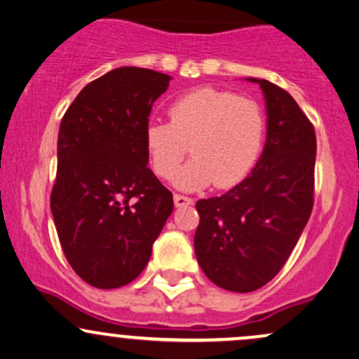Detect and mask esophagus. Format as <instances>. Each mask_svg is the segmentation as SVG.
<instances>
[{"mask_svg":"<svg viewBox=\"0 0 359 359\" xmlns=\"http://www.w3.org/2000/svg\"><path fill=\"white\" fill-rule=\"evenodd\" d=\"M172 200H175V205L178 208H183V206H189L193 203V200L189 196H184V194H178L176 193L175 196H172Z\"/></svg>","mask_w":359,"mask_h":359,"instance_id":"1","label":"esophagus"}]
</instances>
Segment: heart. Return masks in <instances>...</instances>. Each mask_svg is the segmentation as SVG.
Returning <instances> with one entry per match:
<instances>
[{"mask_svg":"<svg viewBox=\"0 0 359 359\" xmlns=\"http://www.w3.org/2000/svg\"><path fill=\"white\" fill-rule=\"evenodd\" d=\"M170 123L151 121L144 130L153 171L170 180L189 151L193 159L176 175L183 189L211 183L236 187L258 161L266 130L258 101L219 88H196L170 104Z\"/></svg>","mask_w":359,"mask_h":359,"instance_id":"obj_1","label":"heart"}]
</instances>
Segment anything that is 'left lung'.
I'll return each instance as SVG.
<instances>
[{
    "label": "left lung",
    "instance_id": "8db88e82",
    "mask_svg": "<svg viewBox=\"0 0 359 359\" xmlns=\"http://www.w3.org/2000/svg\"><path fill=\"white\" fill-rule=\"evenodd\" d=\"M268 136L255 170L228 193L196 203L198 263L228 291L250 293L280 273L315 203V126L290 93L266 79Z\"/></svg>",
    "mask_w": 359,
    "mask_h": 359
}]
</instances>
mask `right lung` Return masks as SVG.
Here are the masks:
<instances>
[{
    "label": "right lung",
    "instance_id": "right-lung-1",
    "mask_svg": "<svg viewBox=\"0 0 359 359\" xmlns=\"http://www.w3.org/2000/svg\"><path fill=\"white\" fill-rule=\"evenodd\" d=\"M170 79L116 68L83 88L61 119L51 213L68 263L100 290L140 276L172 211L144 143L153 103Z\"/></svg>",
    "mask_w": 359,
    "mask_h": 359
}]
</instances>
